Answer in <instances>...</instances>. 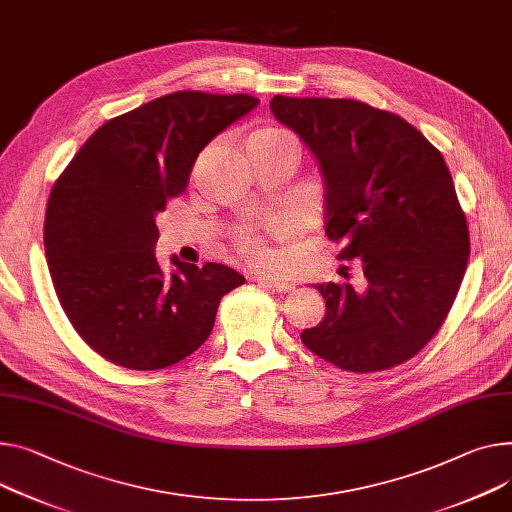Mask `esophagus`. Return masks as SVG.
I'll return each instance as SVG.
<instances>
[{"instance_id": "esophagus-1", "label": "esophagus", "mask_w": 512, "mask_h": 512, "mask_svg": "<svg viewBox=\"0 0 512 512\" xmlns=\"http://www.w3.org/2000/svg\"><path fill=\"white\" fill-rule=\"evenodd\" d=\"M260 287L264 289H272V291H279V293H291L295 287L287 281H279V279H272V277H258L256 279Z\"/></svg>"}]
</instances>
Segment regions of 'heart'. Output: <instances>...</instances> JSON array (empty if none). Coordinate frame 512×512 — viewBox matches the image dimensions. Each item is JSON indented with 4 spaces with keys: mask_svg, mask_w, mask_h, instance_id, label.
<instances>
[{
    "mask_svg": "<svg viewBox=\"0 0 512 512\" xmlns=\"http://www.w3.org/2000/svg\"><path fill=\"white\" fill-rule=\"evenodd\" d=\"M285 143L295 145V139H293L289 133L279 131V129H262V131H258V133L252 135V139L248 141V147H274V145H285ZM295 147H297V145H295ZM235 240H238L240 250H242L248 258H252V260H256V262H262V264L270 262V254H268V250L262 246V238H260V233H258L256 229H252V227L242 229V231L238 233V238H235Z\"/></svg>",
    "mask_w": 512,
    "mask_h": 512,
    "instance_id": "b5f03b06",
    "label": "heart"
}]
</instances>
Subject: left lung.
Listing matches in <instances>:
<instances>
[{
    "instance_id": "obj_1",
    "label": "left lung",
    "mask_w": 512,
    "mask_h": 512,
    "mask_svg": "<svg viewBox=\"0 0 512 512\" xmlns=\"http://www.w3.org/2000/svg\"><path fill=\"white\" fill-rule=\"evenodd\" d=\"M270 110L316 157L328 238L367 279L361 289L313 285L326 316L301 342L352 373L412 359L445 322L469 256L441 151L402 116L359 100L274 96Z\"/></svg>"
}]
</instances>
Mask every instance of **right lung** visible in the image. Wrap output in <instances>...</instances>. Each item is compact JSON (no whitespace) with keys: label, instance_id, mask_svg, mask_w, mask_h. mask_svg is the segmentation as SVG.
<instances>
[{"label":"right lung","instance_id":"right-lung-1","mask_svg":"<svg viewBox=\"0 0 512 512\" xmlns=\"http://www.w3.org/2000/svg\"><path fill=\"white\" fill-rule=\"evenodd\" d=\"M258 106L248 94L174 92L104 123L55 182L45 254L69 322L98 355L135 371L180 363L211 334L219 301L246 283L217 262L155 258L157 217L199 153Z\"/></svg>","mask_w":512,"mask_h":512}]
</instances>
